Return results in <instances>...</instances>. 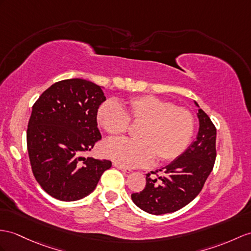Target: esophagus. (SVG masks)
<instances>
[{
	"label": "esophagus",
	"mask_w": 251,
	"mask_h": 251,
	"mask_svg": "<svg viewBox=\"0 0 251 251\" xmlns=\"http://www.w3.org/2000/svg\"><path fill=\"white\" fill-rule=\"evenodd\" d=\"M113 165H114V167H116V168H118V169L122 170V172H125V173H126V174H130V173L132 172V170H131V169H129V168H126V167H124V166H121V165H119V164H117V163H114Z\"/></svg>",
	"instance_id": "1"
}]
</instances>
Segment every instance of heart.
<instances>
[{
	"label": "heart",
	"mask_w": 251,
	"mask_h": 251,
	"mask_svg": "<svg viewBox=\"0 0 251 251\" xmlns=\"http://www.w3.org/2000/svg\"><path fill=\"white\" fill-rule=\"evenodd\" d=\"M97 120L112 136L127 131L129 121L142 125L139 140L111 139L103 146V154L124 167L145 166L155 158L156 163H169L186 149L194 132V117L184 107L155 96H137L121 106L113 101L102 103Z\"/></svg>",
	"instance_id": "obj_1"
}]
</instances>
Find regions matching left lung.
<instances>
[{
  "label": "left lung",
  "instance_id": "obj_1",
  "mask_svg": "<svg viewBox=\"0 0 251 251\" xmlns=\"http://www.w3.org/2000/svg\"><path fill=\"white\" fill-rule=\"evenodd\" d=\"M195 105L199 107L196 101ZM197 117L199 130L194 142L179 157L160 169L163 176L153 179L148 174L146 187L131 195L139 209L153 215L173 213L188 204L201 192L215 163L216 129L200 107Z\"/></svg>",
  "mask_w": 251,
  "mask_h": 251
}]
</instances>
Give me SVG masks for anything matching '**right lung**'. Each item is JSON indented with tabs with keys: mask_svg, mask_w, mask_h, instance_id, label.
Listing matches in <instances>:
<instances>
[{
	"mask_svg": "<svg viewBox=\"0 0 251 251\" xmlns=\"http://www.w3.org/2000/svg\"><path fill=\"white\" fill-rule=\"evenodd\" d=\"M103 87L83 78L53 84L32 108L26 142L35 179L46 193L75 201L94 192L112 162L84 157L101 139L97 113Z\"/></svg>",
	"mask_w": 251,
	"mask_h": 251,
	"instance_id": "add662e5",
	"label": "right lung"
}]
</instances>
